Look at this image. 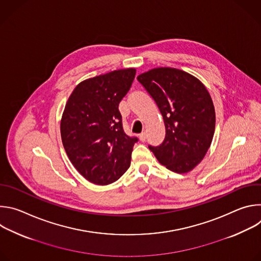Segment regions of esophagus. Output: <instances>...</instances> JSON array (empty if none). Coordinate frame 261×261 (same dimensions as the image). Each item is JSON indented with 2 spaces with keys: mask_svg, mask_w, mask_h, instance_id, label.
I'll use <instances>...</instances> for the list:
<instances>
[{
  "mask_svg": "<svg viewBox=\"0 0 261 261\" xmlns=\"http://www.w3.org/2000/svg\"><path fill=\"white\" fill-rule=\"evenodd\" d=\"M139 139H140L141 141H145V139H146V132H142V133H140V135H139Z\"/></svg>",
  "mask_w": 261,
  "mask_h": 261,
  "instance_id": "1",
  "label": "esophagus"
}]
</instances>
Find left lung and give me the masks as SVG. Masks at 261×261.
<instances>
[{"label":"left lung","mask_w":261,"mask_h":261,"mask_svg":"<svg viewBox=\"0 0 261 261\" xmlns=\"http://www.w3.org/2000/svg\"><path fill=\"white\" fill-rule=\"evenodd\" d=\"M137 81L156 102L165 124L163 142L148 148L167 169L192 170L206 154L215 132V108L207 90L174 68L152 69Z\"/></svg>","instance_id":"obj_1"}]
</instances>
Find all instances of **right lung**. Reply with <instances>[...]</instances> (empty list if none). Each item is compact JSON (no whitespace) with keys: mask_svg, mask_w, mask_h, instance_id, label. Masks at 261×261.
<instances>
[{"mask_svg":"<svg viewBox=\"0 0 261 261\" xmlns=\"http://www.w3.org/2000/svg\"><path fill=\"white\" fill-rule=\"evenodd\" d=\"M133 68L116 70L81 83L65 106L61 136L79 172L97 185L119 179L129 168L137 137L123 129L119 104L135 77Z\"/></svg>","mask_w":261,"mask_h":261,"instance_id":"add662e5","label":"right lung"}]
</instances>
